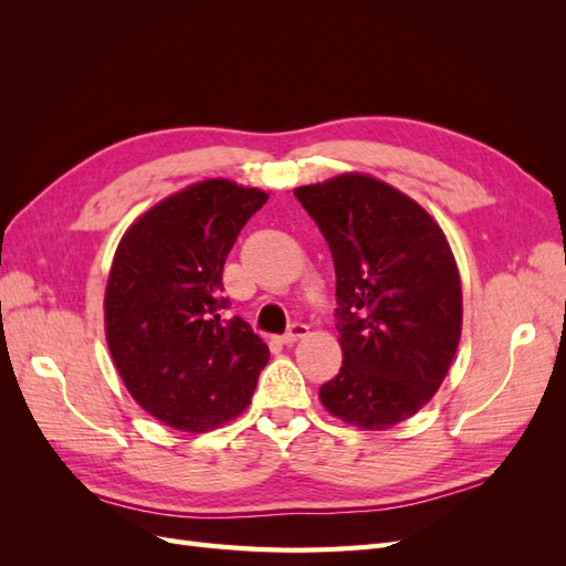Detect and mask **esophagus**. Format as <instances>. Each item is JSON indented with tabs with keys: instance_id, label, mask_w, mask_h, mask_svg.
I'll list each match as a JSON object with an SVG mask.
<instances>
[{
	"instance_id": "34e87169",
	"label": "esophagus",
	"mask_w": 566,
	"mask_h": 566,
	"mask_svg": "<svg viewBox=\"0 0 566 566\" xmlns=\"http://www.w3.org/2000/svg\"><path fill=\"white\" fill-rule=\"evenodd\" d=\"M306 335H310V328H306L304 323H293V325H290V331L281 337V342H283V345H295L297 339H302Z\"/></svg>"
}]
</instances>
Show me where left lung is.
Instances as JSON below:
<instances>
[{
  "label": "left lung",
  "instance_id": "obj_1",
  "mask_svg": "<svg viewBox=\"0 0 566 566\" xmlns=\"http://www.w3.org/2000/svg\"><path fill=\"white\" fill-rule=\"evenodd\" d=\"M335 262L342 368L318 389L331 416L382 432L441 387L462 331L460 273L420 202L364 172L297 186Z\"/></svg>",
  "mask_w": 566,
  "mask_h": 566
}]
</instances>
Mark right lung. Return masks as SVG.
<instances>
[{"label": "right lung", "instance_id": "obj_1", "mask_svg": "<svg viewBox=\"0 0 566 566\" xmlns=\"http://www.w3.org/2000/svg\"><path fill=\"white\" fill-rule=\"evenodd\" d=\"M266 191L202 179L153 205L119 238L104 295L106 342L132 399L179 432L241 416L269 347L221 321V271Z\"/></svg>", "mask_w": 566, "mask_h": 566}]
</instances>
